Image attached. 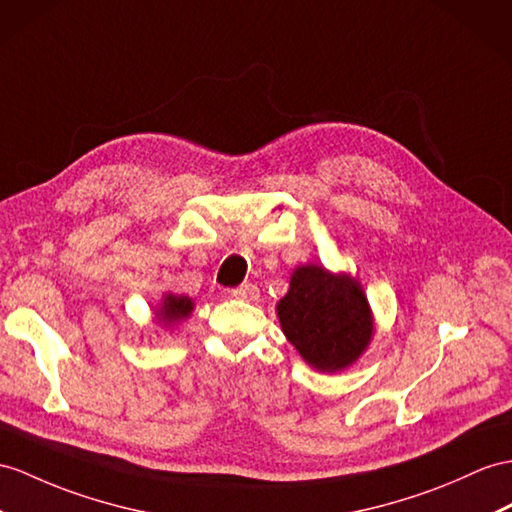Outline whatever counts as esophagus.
Listing matches in <instances>:
<instances>
[{
	"label": "esophagus",
	"instance_id": "34e87169",
	"mask_svg": "<svg viewBox=\"0 0 512 512\" xmlns=\"http://www.w3.org/2000/svg\"><path fill=\"white\" fill-rule=\"evenodd\" d=\"M234 299H243V302H256L258 299V295H260V291H258V286L256 284H241V286H236V289H230L228 291Z\"/></svg>",
	"mask_w": 512,
	"mask_h": 512
}]
</instances>
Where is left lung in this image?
Listing matches in <instances>:
<instances>
[{"label":"left lung","mask_w":512,"mask_h":512,"mask_svg":"<svg viewBox=\"0 0 512 512\" xmlns=\"http://www.w3.org/2000/svg\"><path fill=\"white\" fill-rule=\"evenodd\" d=\"M278 317L286 339L319 371L352 365L371 339L369 304L358 282L317 265L295 269Z\"/></svg>","instance_id":"left-lung-1"}]
</instances>
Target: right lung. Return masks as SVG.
<instances>
[{"instance_id":"1","label":"right lung","mask_w":512,"mask_h":512,"mask_svg":"<svg viewBox=\"0 0 512 512\" xmlns=\"http://www.w3.org/2000/svg\"><path fill=\"white\" fill-rule=\"evenodd\" d=\"M193 310V302L189 297H173V295H167L165 297V304H162V308L158 310V319L165 323V326H169L171 321H178L182 317H189Z\"/></svg>"}]
</instances>
